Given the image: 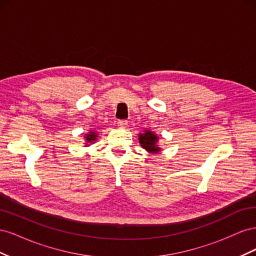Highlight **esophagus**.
<instances>
[{
	"instance_id": "esophagus-1",
	"label": "esophagus",
	"mask_w": 256,
	"mask_h": 256,
	"mask_svg": "<svg viewBox=\"0 0 256 256\" xmlns=\"http://www.w3.org/2000/svg\"><path fill=\"white\" fill-rule=\"evenodd\" d=\"M118 126L120 129H126L127 126H128V122L127 120H118Z\"/></svg>"
}]
</instances>
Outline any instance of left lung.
Listing matches in <instances>:
<instances>
[{
    "mask_svg": "<svg viewBox=\"0 0 256 256\" xmlns=\"http://www.w3.org/2000/svg\"><path fill=\"white\" fill-rule=\"evenodd\" d=\"M159 142V136L150 129H145L144 132L138 134V143L150 154H158L162 150Z\"/></svg>",
    "mask_w": 256,
    "mask_h": 256,
    "instance_id": "obj_1",
    "label": "left lung"
}]
</instances>
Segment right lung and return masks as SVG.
<instances>
[{"mask_svg":"<svg viewBox=\"0 0 256 256\" xmlns=\"http://www.w3.org/2000/svg\"><path fill=\"white\" fill-rule=\"evenodd\" d=\"M97 138H98V132L97 131H95V130H90V131H88V134H84V140H85V146H88V145H90L88 144V142L90 144H92V143H95V141H97Z\"/></svg>","mask_w":256,"mask_h":256,"instance_id":"right-lung-1","label":"right lung"}]
</instances>
